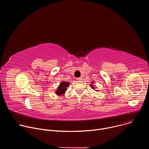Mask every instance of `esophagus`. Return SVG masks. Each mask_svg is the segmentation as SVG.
<instances>
[{
	"label": "esophagus",
	"mask_w": 149,
	"mask_h": 149,
	"mask_svg": "<svg viewBox=\"0 0 149 149\" xmlns=\"http://www.w3.org/2000/svg\"><path fill=\"white\" fill-rule=\"evenodd\" d=\"M77 80H78V81H81L82 80V78L81 77H79V78H77Z\"/></svg>",
	"instance_id": "34e87169"
}]
</instances>
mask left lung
<instances>
[{"instance_id":"left-lung-1","label":"left lung","mask_w":149,"mask_h":149,"mask_svg":"<svg viewBox=\"0 0 149 149\" xmlns=\"http://www.w3.org/2000/svg\"><path fill=\"white\" fill-rule=\"evenodd\" d=\"M92 84H93V82H92ZM90 86L91 87V88H92L93 89H94V88H94V86H93V85H91V86Z\"/></svg>"}]
</instances>
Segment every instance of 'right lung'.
Wrapping results in <instances>:
<instances>
[{"instance_id":"add662e5","label":"right lung","mask_w":149,"mask_h":149,"mask_svg":"<svg viewBox=\"0 0 149 149\" xmlns=\"http://www.w3.org/2000/svg\"><path fill=\"white\" fill-rule=\"evenodd\" d=\"M69 82L63 81L60 83L59 87H58L56 91H55V94L58 95H61L64 94L65 91L67 90V87L69 86Z\"/></svg>"}]
</instances>
